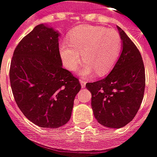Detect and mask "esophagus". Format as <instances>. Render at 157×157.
Returning a JSON list of instances; mask_svg holds the SVG:
<instances>
[{
  "instance_id": "1",
  "label": "esophagus",
  "mask_w": 157,
  "mask_h": 157,
  "mask_svg": "<svg viewBox=\"0 0 157 157\" xmlns=\"http://www.w3.org/2000/svg\"><path fill=\"white\" fill-rule=\"evenodd\" d=\"M80 82H81V85H82V87H85L86 86V81L83 80V79H80Z\"/></svg>"
}]
</instances>
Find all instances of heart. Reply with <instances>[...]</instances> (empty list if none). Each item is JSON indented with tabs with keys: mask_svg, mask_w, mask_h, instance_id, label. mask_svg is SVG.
Here are the masks:
<instances>
[{
	"mask_svg": "<svg viewBox=\"0 0 157 157\" xmlns=\"http://www.w3.org/2000/svg\"><path fill=\"white\" fill-rule=\"evenodd\" d=\"M70 42L63 41L59 46L61 58L65 67L74 71L78 67L82 52L85 60L79 73L87 75L95 72L105 75L113 69L119 59L122 40L120 35L113 29L102 26L82 25L72 30Z\"/></svg>",
	"mask_w": 157,
	"mask_h": 157,
	"instance_id": "b5f03b06",
	"label": "heart"
}]
</instances>
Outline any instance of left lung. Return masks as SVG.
<instances>
[{"label": "left lung", "instance_id": "8db88e82", "mask_svg": "<svg viewBox=\"0 0 157 157\" xmlns=\"http://www.w3.org/2000/svg\"><path fill=\"white\" fill-rule=\"evenodd\" d=\"M123 51L105 78L87 82L92 109L99 123L110 128L124 127L136 116L145 87V70L141 54L126 33L119 28Z\"/></svg>", "mask_w": 157, "mask_h": 157}]
</instances>
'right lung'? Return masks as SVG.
<instances>
[{"label": "right lung", "mask_w": 157, "mask_h": 157, "mask_svg": "<svg viewBox=\"0 0 157 157\" xmlns=\"http://www.w3.org/2000/svg\"><path fill=\"white\" fill-rule=\"evenodd\" d=\"M59 34L38 25L20 40L12 57L9 78L15 102L30 121L57 128L70 120L78 78L63 68Z\"/></svg>", "instance_id": "1"}]
</instances>
